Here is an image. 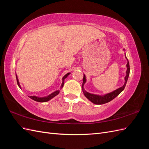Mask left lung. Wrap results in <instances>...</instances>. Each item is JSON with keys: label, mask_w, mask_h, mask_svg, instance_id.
Segmentation results:
<instances>
[{"label": "left lung", "mask_w": 149, "mask_h": 149, "mask_svg": "<svg viewBox=\"0 0 149 149\" xmlns=\"http://www.w3.org/2000/svg\"><path fill=\"white\" fill-rule=\"evenodd\" d=\"M123 50H125V49H123ZM125 58L127 60L126 56H125ZM126 66H127V71H126V76L124 78L125 82L124 85L122 87L114 90V91H113L112 92L104 94V95H97V94H91L85 91L84 88V84H85L86 81V76L84 74L83 84H82V89H83V93H84V95L86 97L87 99H88L90 101L92 102L94 104H103L109 102L111 101H112L113 99H114L116 97L118 96L125 88V86L126 85V83H127L129 73H130V66H129V63L128 60H127V63L126 65Z\"/></svg>", "instance_id": "left-lung-1"}]
</instances>
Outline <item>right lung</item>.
Masks as SVG:
<instances>
[{
    "label": "right lung",
    "instance_id": "add662e5",
    "mask_svg": "<svg viewBox=\"0 0 149 149\" xmlns=\"http://www.w3.org/2000/svg\"><path fill=\"white\" fill-rule=\"evenodd\" d=\"M71 73H67L66 74H65L63 77L62 78V84L61 85V88L60 89H61L63 87V85H64V82H65V78H66L68 75L70 74ZM16 78H17V84L19 86V87L21 89V86H20V84L19 83V79H18V77L16 74ZM60 90H56L55 92L52 93V94H49L48 96H45V97H38V96H29L30 98H31V100H33L35 101H37V102H47L48 101H49L50 100H52V98H53L55 96H56V95H58V94L60 93Z\"/></svg>",
    "mask_w": 149,
    "mask_h": 149
}]
</instances>
